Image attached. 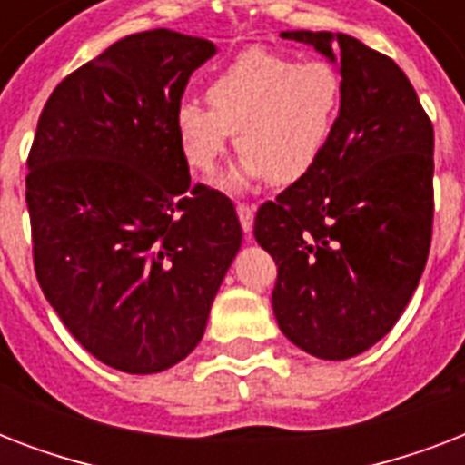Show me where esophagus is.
<instances>
[{
    "label": "esophagus",
    "instance_id": "esophagus-1",
    "mask_svg": "<svg viewBox=\"0 0 465 465\" xmlns=\"http://www.w3.org/2000/svg\"><path fill=\"white\" fill-rule=\"evenodd\" d=\"M236 212H239V219H241V226H243V232L251 233L253 232V214L255 210L253 207H248V204H236Z\"/></svg>",
    "mask_w": 465,
    "mask_h": 465
}]
</instances>
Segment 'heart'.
<instances>
[{"instance_id":"b5f03b06","label":"heart","mask_w":465,"mask_h":465,"mask_svg":"<svg viewBox=\"0 0 465 465\" xmlns=\"http://www.w3.org/2000/svg\"><path fill=\"white\" fill-rule=\"evenodd\" d=\"M342 82L323 60L294 62L251 47L233 57L207 86V104L183 101L175 134L190 168L212 173L239 133L243 152L222 185L241 193L262 181L292 185L323 156L340 111Z\"/></svg>"}]
</instances>
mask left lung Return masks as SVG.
<instances>
[{
  "mask_svg": "<svg viewBox=\"0 0 465 465\" xmlns=\"http://www.w3.org/2000/svg\"><path fill=\"white\" fill-rule=\"evenodd\" d=\"M342 76L335 130L306 178L255 214L277 265L272 311L318 360L367 352L418 290L432 241L434 130L396 62L347 33L284 31Z\"/></svg>",
  "mask_w": 465,
  "mask_h": 465,
  "instance_id": "left-lung-1",
  "label": "left lung"
}]
</instances>
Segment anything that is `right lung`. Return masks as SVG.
Here are the masks:
<instances>
[{
  "mask_svg": "<svg viewBox=\"0 0 465 465\" xmlns=\"http://www.w3.org/2000/svg\"><path fill=\"white\" fill-rule=\"evenodd\" d=\"M217 54L171 28L125 35L57 84L28 156L40 290L76 342L125 374H156L203 340L239 253L232 200L190 188L175 108Z\"/></svg>",
  "mask_w": 465,
  "mask_h": 465,
  "instance_id": "1",
  "label": "right lung"
}]
</instances>
